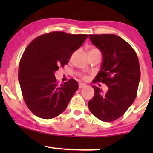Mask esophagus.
Here are the masks:
<instances>
[{
	"instance_id": "1",
	"label": "esophagus",
	"mask_w": 153,
	"mask_h": 153,
	"mask_svg": "<svg viewBox=\"0 0 153 153\" xmlns=\"http://www.w3.org/2000/svg\"><path fill=\"white\" fill-rule=\"evenodd\" d=\"M86 85L85 84H83V83H79V84H78V87L80 88V89H81V88H84V87H85Z\"/></svg>"
}]
</instances>
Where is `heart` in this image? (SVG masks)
Wrapping results in <instances>:
<instances>
[{"label":"heart","mask_w":153,"mask_h":153,"mask_svg":"<svg viewBox=\"0 0 153 153\" xmlns=\"http://www.w3.org/2000/svg\"><path fill=\"white\" fill-rule=\"evenodd\" d=\"M95 50H98V49H95V48H93V49H91L90 51H95ZM90 51H89V52H90ZM80 77H81V78H82V79H84V80H86V79H87V78H88L87 75H84V74H80Z\"/></svg>","instance_id":"heart-1"}]
</instances>
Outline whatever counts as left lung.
Masks as SVG:
<instances>
[{
  "label": "left lung",
  "instance_id": "1",
  "mask_svg": "<svg viewBox=\"0 0 153 153\" xmlns=\"http://www.w3.org/2000/svg\"><path fill=\"white\" fill-rule=\"evenodd\" d=\"M90 41L103 54L101 70L93 82L109 87L106 93L92 86L93 98L88 106L97 118L111 122L121 118L132 104L137 95L141 77L139 61L134 49L115 35H89Z\"/></svg>",
  "mask_w": 153,
  "mask_h": 153
}]
</instances>
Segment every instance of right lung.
Listing matches in <instances>:
<instances>
[{
	"label": "right lung",
	"instance_id": "add662e5",
	"mask_svg": "<svg viewBox=\"0 0 153 153\" xmlns=\"http://www.w3.org/2000/svg\"><path fill=\"white\" fill-rule=\"evenodd\" d=\"M87 37L52 32L35 38L26 48L20 61L18 80L24 102L34 115L51 119L65 110L78 89V82L71 78L58 84L54 72L67 65Z\"/></svg>",
	"mask_w": 153,
	"mask_h": 153
}]
</instances>
